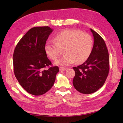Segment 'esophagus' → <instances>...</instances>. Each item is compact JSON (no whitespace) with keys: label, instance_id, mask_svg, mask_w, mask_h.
Wrapping results in <instances>:
<instances>
[{"label":"esophagus","instance_id":"esophagus-1","mask_svg":"<svg viewBox=\"0 0 123 123\" xmlns=\"http://www.w3.org/2000/svg\"><path fill=\"white\" fill-rule=\"evenodd\" d=\"M66 70V68H63V67L59 68L60 71H65V70Z\"/></svg>","mask_w":123,"mask_h":123}]
</instances>
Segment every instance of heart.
<instances>
[{"mask_svg":"<svg viewBox=\"0 0 123 123\" xmlns=\"http://www.w3.org/2000/svg\"><path fill=\"white\" fill-rule=\"evenodd\" d=\"M93 40L91 36L78 29H66L60 32L54 38L48 40L45 45V52L50 59H57L63 49L65 55L55 62L63 66L81 63L87 59L91 53Z\"/></svg>","mask_w":123,"mask_h":123,"instance_id":"obj_1","label":"heart"}]
</instances>
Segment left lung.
Instances as JSON below:
<instances>
[{
    "label": "left lung",
    "mask_w": 123,
    "mask_h": 123,
    "mask_svg": "<svg viewBox=\"0 0 123 123\" xmlns=\"http://www.w3.org/2000/svg\"><path fill=\"white\" fill-rule=\"evenodd\" d=\"M90 31L94 39L91 53L83 64L73 68L75 71L73 85L84 94L93 93L102 87L110 70L109 54L105 41L96 32Z\"/></svg>",
    "instance_id": "1"
}]
</instances>
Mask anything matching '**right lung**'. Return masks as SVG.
<instances>
[{
  "label": "right lung",
  "instance_id": "right-lung-1",
  "mask_svg": "<svg viewBox=\"0 0 123 123\" xmlns=\"http://www.w3.org/2000/svg\"><path fill=\"white\" fill-rule=\"evenodd\" d=\"M53 29L32 28L16 45L13 55L14 74L19 83L29 94L41 95L53 86L58 66H52L45 45ZM47 67L48 69H45Z\"/></svg>",
  "mask_w": 123,
  "mask_h": 123
}]
</instances>
